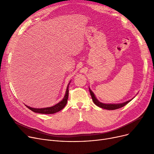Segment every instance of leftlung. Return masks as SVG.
Returning <instances> with one entry per match:
<instances>
[{
	"label": "left lung",
	"mask_w": 154,
	"mask_h": 154,
	"mask_svg": "<svg viewBox=\"0 0 154 154\" xmlns=\"http://www.w3.org/2000/svg\"><path fill=\"white\" fill-rule=\"evenodd\" d=\"M89 88V92L91 94V95L92 97V99L94 102V103L96 105V106H97L98 107L104 109H107V110H116L119 108L122 107L124 106H125V105H127L129 102L131 101L134 98H132V99L127 100L126 102H124L123 103H104L102 102H100V101L98 100V99L96 98V97L94 94V93L91 90V88L88 87Z\"/></svg>",
	"instance_id": "obj_1"
}]
</instances>
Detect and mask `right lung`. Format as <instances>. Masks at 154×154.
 <instances>
[{
    "instance_id": "obj_1",
    "label": "right lung",
    "mask_w": 154,
    "mask_h": 154,
    "mask_svg": "<svg viewBox=\"0 0 154 154\" xmlns=\"http://www.w3.org/2000/svg\"><path fill=\"white\" fill-rule=\"evenodd\" d=\"M70 83V81L67 87L66 94H65L64 97L63 98V99L59 103L54 105V106H53L52 107H45V108H40V109L30 107L29 106H26H26L27 108H29L30 110H31L32 111H33L35 113H39V114H55V113H56V112H59L60 110L63 109L67 104L68 97H69V87Z\"/></svg>"
}]
</instances>
